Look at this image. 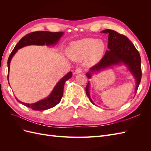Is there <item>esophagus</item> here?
I'll return each mask as SVG.
<instances>
[{
  "label": "esophagus",
  "instance_id": "esophagus-1",
  "mask_svg": "<svg viewBox=\"0 0 151 151\" xmlns=\"http://www.w3.org/2000/svg\"><path fill=\"white\" fill-rule=\"evenodd\" d=\"M82 71H83V68H82L81 67H78L77 68L76 70H75V74H79V73L82 72Z\"/></svg>",
  "mask_w": 151,
  "mask_h": 151
}]
</instances>
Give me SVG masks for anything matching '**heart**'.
Segmentation results:
<instances>
[{
  "label": "heart",
  "mask_w": 151,
  "mask_h": 151,
  "mask_svg": "<svg viewBox=\"0 0 151 151\" xmlns=\"http://www.w3.org/2000/svg\"><path fill=\"white\" fill-rule=\"evenodd\" d=\"M105 44L101 40L84 38L70 43L67 48V55L72 60L81 61L86 58L90 65L98 62L103 57Z\"/></svg>",
  "instance_id": "1"
}]
</instances>
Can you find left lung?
Segmentation results:
<instances>
[{
	"instance_id": "obj_1",
	"label": "left lung",
	"mask_w": 151,
	"mask_h": 151,
	"mask_svg": "<svg viewBox=\"0 0 151 151\" xmlns=\"http://www.w3.org/2000/svg\"><path fill=\"white\" fill-rule=\"evenodd\" d=\"M101 33L108 34V49L101 61L90 68L89 71L86 75L91 79L94 73L99 72L112 66L124 64L135 79V92L136 93L142 77L141 59L139 52L127 36L112 29H105L102 31ZM90 82L88 81L86 87V93L90 101L96 105L90 96Z\"/></svg>"
}]
</instances>
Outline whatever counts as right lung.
<instances>
[{"mask_svg":"<svg viewBox=\"0 0 151 151\" xmlns=\"http://www.w3.org/2000/svg\"><path fill=\"white\" fill-rule=\"evenodd\" d=\"M63 35V32H55V33H53V32L50 31H36L26 35L23 38H21V40L16 45L14 48L13 49L9 57L8 58V81L9 76V74L11 61L13 56L16 54L18 50L24 47L28 46V45H42V46H43V45H46L47 46H52V45H56L58 43ZM72 76V73L71 72L67 73L64 77H63L58 82L49 96H48L46 98L40 100L38 102L29 104L22 102L17 98L16 99L18 102H19L27 107L31 108L33 110H46V109L53 108L55 106L61 101L63 93V87H64L65 81L70 79Z\"/></svg>","mask_w":151,"mask_h":151,"instance_id":"1","label":"right lung"}]
</instances>
